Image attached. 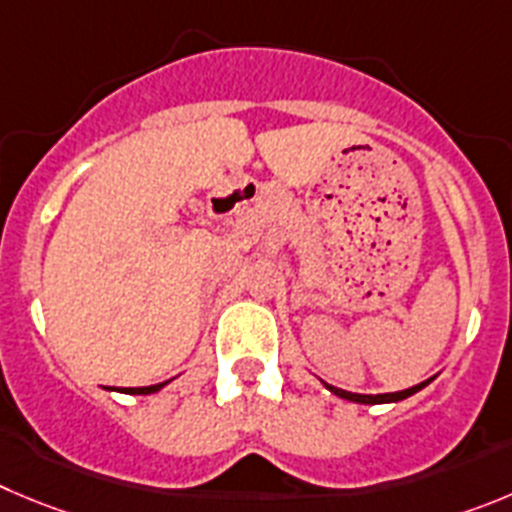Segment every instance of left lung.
Returning a JSON list of instances; mask_svg holds the SVG:
<instances>
[{
  "label": "left lung",
  "mask_w": 512,
  "mask_h": 512,
  "mask_svg": "<svg viewBox=\"0 0 512 512\" xmlns=\"http://www.w3.org/2000/svg\"><path fill=\"white\" fill-rule=\"evenodd\" d=\"M432 379H434V376H432ZM432 379L422 381V384L412 386V389L394 391V394H351V391L336 389V386H331V384H326V389L331 391V394L341 396V399H346V401H356V404H396V401L409 399V396H412V394H417V391H422L424 386H427L429 381H432Z\"/></svg>",
  "instance_id": "obj_1"
}]
</instances>
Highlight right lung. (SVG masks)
Segmentation results:
<instances>
[{
  "instance_id": "right-lung-1",
  "label": "right lung",
  "mask_w": 512,
  "mask_h": 512,
  "mask_svg": "<svg viewBox=\"0 0 512 512\" xmlns=\"http://www.w3.org/2000/svg\"><path fill=\"white\" fill-rule=\"evenodd\" d=\"M166 384H169V381H164V384H154V386H138V389H128L126 394H156V391L164 389Z\"/></svg>"
}]
</instances>
